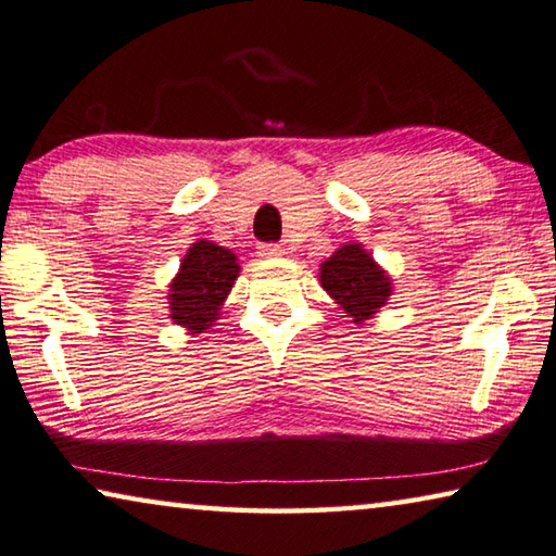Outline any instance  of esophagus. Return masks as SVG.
Instances as JSON below:
<instances>
[{
    "label": "esophagus",
    "mask_w": 556,
    "mask_h": 556,
    "mask_svg": "<svg viewBox=\"0 0 556 556\" xmlns=\"http://www.w3.org/2000/svg\"><path fill=\"white\" fill-rule=\"evenodd\" d=\"M258 256L261 258H278V256H283V245H278V243H261L258 245Z\"/></svg>",
    "instance_id": "esophagus-1"
}]
</instances>
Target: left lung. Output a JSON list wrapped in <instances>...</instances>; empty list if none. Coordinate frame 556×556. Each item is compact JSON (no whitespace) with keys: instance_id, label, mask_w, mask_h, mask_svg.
Instances as JSON below:
<instances>
[{"instance_id":"obj_1","label":"left lung","mask_w":556,"mask_h":556,"mask_svg":"<svg viewBox=\"0 0 556 556\" xmlns=\"http://www.w3.org/2000/svg\"><path fill=\"white\" fill-rule=\"evenodd\" d=\"M320 283L352 323L369 320L391 295V278L359 243L342 245L323 263Z\"/></svg>"}]
</instances>
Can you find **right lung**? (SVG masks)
Here are the masks:
<instances>
[{"mask_svg": "<svg viewBox=\"0 0 556 556\" xmlns=\"http://www.w3.org/2000/svg\"><path fill=\"white\" fill-rule=\"evenodd\" d=\"M236 256L212 241L189 245L179 273L169 283V317L189 332H204L218 320L226 295L239 278Z\"/></svg>", "mask_w": 556, "mask_h": 556, "instance_id": "add662e5", "label": "right lung"}]
</instances>
